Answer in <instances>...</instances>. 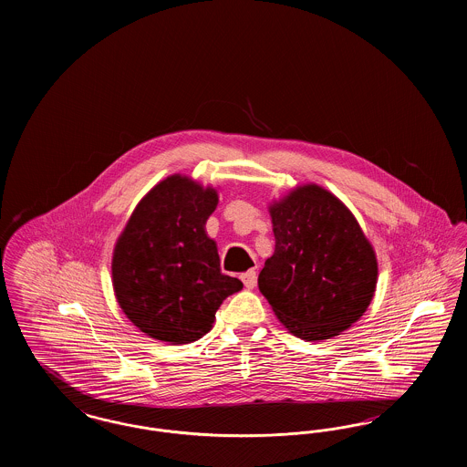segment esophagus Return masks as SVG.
I'll use <instances>...</instances> for the list:
<instances>
[{
    "label": "esophagus",
    "mask_w": 467,
    "mask_h": 467,
    "mask_svg": "<svg viewBox=\"0 0 467 467\" xmlns=\"http://www.w3.org/2000/svg\"><path fill=\"white\" fill-rule=\"evenodd\" d=\"M240 278H242V282H244L246 289H254L255 284H257V273H255L254 269H250V271H246V273H242Z\"/></svg>",
    "instance_id": "esophagus-1"
}]
</instances>
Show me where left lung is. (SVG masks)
I'll return each instance as SVG.
<instances>
[{
  "label": "left lung",
  "mask_w": 467,
  "mask_h": 467,
  "mask_svg": "<svg viewBox=\"0 0 467 467\" xmlns=\"http://www.w3.org/2000/svg\"><path fill=\"white\" fill-rule=\"evenodd\" d=\"M275 254L259 290L289 333L329 339L368 310L377 289L375 250L352 212L308 183L269 206Z\"/></svg>",
  "instance_id": "left-lung-1"
}]
</instances>
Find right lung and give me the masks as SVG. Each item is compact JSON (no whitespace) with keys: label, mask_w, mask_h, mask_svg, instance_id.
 <instances>
[{"label":"right lung","mask_w":467,"mask_h":467,"mask_svg":"<svg viewBox=\"0 0 467 467\" xmlns=\"http://www.w3.org/2000/svg\"><path fill=\"white\" fill-rule=\"evenodd\" d=\"M217 202L215 189L171 175L134 208L113 250L111 282L141 333L192 343L212 329L223 299L244 289L223 275L217 244L204 231Z\"/></svg>","instance_id":"add662e5"}]
</instances>
